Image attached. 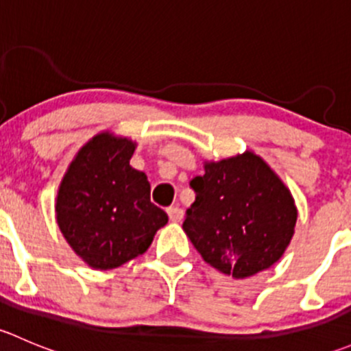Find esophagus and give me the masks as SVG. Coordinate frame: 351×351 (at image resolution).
I'll list each match as a JSON object with an SVG mask.
<instances>
[{"mask_svg":"<svg viewBox=\"0 0 351 351\" xmlns=\"http://www.w3.org/2000/svg\"><path fill=\"white\" fill-rule=\"evenodd\" d=\"M166 212H168V217L171 222H180L183 219V210L178 207H168Z\"/></svg>","mask_w":351,"mask_h":351,"instance_id":"obj_1","label":"esophagus"}]
</instances>
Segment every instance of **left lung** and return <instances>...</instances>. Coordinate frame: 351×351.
Returning a JSON list of instances; mask_svg holds the SVG:
<instances>
[{
    "instance_id": "8db88e82",
    "label": "left lung",
    "mask_w": 351,
    "mask_h": 351,
    "mask_svg": "<svg viewBox=\"0 0 351 351\" xmlns=\"http://www.w3.org/2000/svg\"><path fill=\"white\" fill-rule=\"evenodd\" d=\"M190 186L195 202L183 229L210 267L246 278L280 260L293 236L297 208L260 156L247 151L207 162Z\"/></svg>"
}]
</instances>
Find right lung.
I'll return each mask as SVG.
<instances>
[{
    "label": "right lung",
    "instance_id": "add662e5",
    "mask_svg": "<svg viewBox=\"0 0 351 351\" xmlns=\"http://www.w3.org/2000/svg\"><path fill=\"white\" fill-rule=\"evenodd\" d=\"M134 149L132 141L98 134L81 147L59 186V229L74 253L97 270L143 254L168 222L151 202L147 176L129 165Z\"/></svg>",
    "mask_w": 351,
    "mask_h": 351
}]
</instances>
